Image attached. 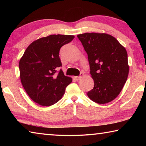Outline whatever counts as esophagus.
<instances>
[{
  "label": "esophagus",
  "mask_w": 146,
  "mask_h": 146,
  "mask_svg": "<svg viewBox=\"0 0 146 146\" xmlns=\"http://www.w3.org/2000/svg\"><path fill=\"white\" fill-rule=\"evenodd\" d=\"M83 75H84V73H80V76H74V78H75L76 80H80V79L82 77Z\"/></svg>",
  "instance_id": "esophagus-1"
}]
</instances>
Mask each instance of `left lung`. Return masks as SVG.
Returning <instances> with one entry per match:
<instances>
[{
  "mask_svg": "<svg viewBox=\"0 0 146 146\" xmlns=\"http://www.w3.org/2000/svg\"><path fill=\"white\" fill-rule=\"evenodd\" d=\"M77 37L88 54L95 83L88 97L100 104L111 102L121 92L129 74L126 49L107 33H86Z\"/></svg>",
  "mask_w": 146,
  "mask_h": 146,
  "instance_id": "obj_1",
  "label": "left lung"
}]
</instances>
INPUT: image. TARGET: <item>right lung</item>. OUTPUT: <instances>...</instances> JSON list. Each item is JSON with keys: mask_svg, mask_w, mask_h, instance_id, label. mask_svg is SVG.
I'll return each instance as SVG.
<instances>
[{"mask_svg": "<svg viewBox=\"0 0 146 146\" xmlns=\"http://www.w3.org/2000/svg\"><path fill=\"white\" fill-rule=\"evenodd\" d=\"M74 35H50L38 38L29 45L19 61L20 78L23 86L35 102L50 106L60 100L72 78L65 76L62 70L59 51Z\"/></svg>", "mask_w": 146, "mask_h": 146, "instance_id": "obj_1", "label": "right lung"}]
</instances>
